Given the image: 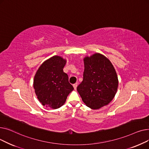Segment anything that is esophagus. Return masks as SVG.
Returning <instances> with one entry per match:
<instances>
[{"label":"esophagus","mask_w":149,"mask_h":149,"mask_svg":"<svg viewBox=\"0 0 149 149\" xmlns=\"http://www.w3.org/2000/svg\"><path fill=\"white\" fill-rule=\"evenodd\" d=\"M77 85H78V84H77V83H75V84H73V87H74V89H75V90H76V89H77Z\"/></svg>","instance_id":"1"}]
</instances>
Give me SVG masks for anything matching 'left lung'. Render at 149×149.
I'll return each mask as SVG.
<instances>
[{
    "label": "left lung",
    "instance_id": "8db88e82",
    "mask_svg": "<svg viewBox=\"0 0 149 149\" xmlns=\"http://www.w3.org/2000/svg\"><path fill=\"white\" fill-rule=\"evenodd\" d=\"M83 80L77 90L84 103L92 109L107 105L113 99L118 86L116 70L104 55L95 53L83 59Z\"/></svg>",
    "mask_w": 149,
    "mask_h": 149
}]
</instances>
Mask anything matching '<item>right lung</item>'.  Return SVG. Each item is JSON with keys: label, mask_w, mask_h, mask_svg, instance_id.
<instances>
[{"label": "right lung", "mask_w": 149, "mask_h": 149, "mask_svg": "<svg viewBox=\"0 0 149 149\" xmlns=\"http://www.w3.org/2000/svg\"><path fill=\"white\" fill-rule=\"evenodd\" d=\"M66 60L54 56L45 60L38 68L34 79V88L43 106L56 109L62 106L74 90L68 75L63 72Z\"/></svg>", "instance_id": "1"}]
</instances>
